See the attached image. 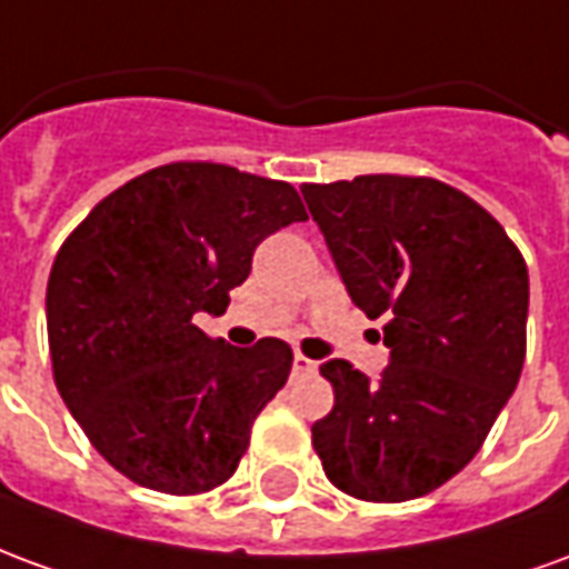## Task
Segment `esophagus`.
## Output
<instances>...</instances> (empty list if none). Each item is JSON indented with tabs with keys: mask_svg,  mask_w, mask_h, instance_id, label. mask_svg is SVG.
Here are the masks:
<instances>
[{
	"mask_svg": "<svg viewBox=\"0 0 569 569\" xmlns=\"http://www.w3.org/2000/svg\"><path fill=\"white\" fill-rule=\"evenodd\" d=\"M292 369L301 371V375H313V371H317V362L308 357H301V353H296V359H292Z\"/></svg>",
	"mask_w": 569,
	"mask_h": 569,
	"instance_id": "34e87169",
	"label": "esophagus"
}]
</instances>
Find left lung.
Segmentation results:
<instances>
[{
    "label": "left lung",
    "mask_w": 569,
    "mask_h": 569,
    "mask_svg": "<svg viewBox=\"0 0 569 569\" xmlns=\"http://www.w3.org/2000/svg\"><path fill=\"white\" fill-rule=\"evenodd\" d=\"M347 296L383 317L378 381L322 362L335 408L313 451L335 488L369 502L423 497L463 469L525 366L527 264L502 224L423 176L301 186Z\"/></svg>",
    "instance_id": "1"
}]
</instances>
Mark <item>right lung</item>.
<instances>
[{
    "instance_id": "right-lung-1",
    "label": "right lung",
    "mask_w": 569,
    "mask_h": 569,
    "mask_svg": "<svg viewBox=\"0 0 569 569\" xmlns=\"http://www.w3.org/2000/svg\"><path fill=\"white\" fill-rule=\"evenodd\" d=\"M305 219L289 182L179 161L112 191L60 247L44 296L57 390L121 476L179 497L234 476L292 347L212 341L191 317L224 313L261 240Z\"/></svg>"
}]
</instances>
